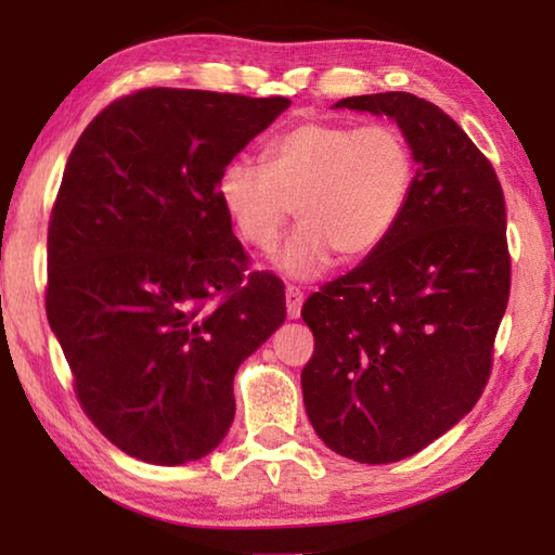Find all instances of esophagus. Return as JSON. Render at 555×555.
Segmentation results:
<instances>
[{
    "label": "esophagus",
    "mask_w": 555,
    "mask_h": 555,
    "mask_svg": "<svg viewBox=\"0 0 555 555\" xmlns=\"http://www.w3.org/2000/svg\"><path fill=\"white\" fill-rule=\"evenodd\" d=\"M300 306H304V291L298 286H286V313L291 321L300 315Z\"/></svg>",
    "instance_id": "esophagus-1"
}]
</instances>
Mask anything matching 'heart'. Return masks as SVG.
Listing matches in <instances>:
<instances>
[{"label": "heart", "instance_id": "1", "mask_svg": "<svg viewBox=\"0 0 555 555\" xmlns=\"http://www.w3.org/2000/svg\"><path fill=\"white\" fill-rule=\"evenodd\" d=\"M416 183V162L397 129L300 121L271 139L264 166L234 158L220 171L218 198L244 244L271 251L291 210L304 222L276 257L286 276L313 279L331 264L379 249Z\"/></svg>", "mask_w": 555, "mask_h": 555}]
</instances>
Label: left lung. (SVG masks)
I'll return each instance as SVG.
<instances>
[{
  "mask_svg": "<svg viewBox=\"0 0 555 555\" xmlns=\"http://www.w3.org/2000/svg\"><path fill=\"white\" fill-rule=\"evenodd\" d=\"M333 107L397 121L416 183L389 240L306 300L315 350L300 387L327 448L397 463L453 428L490 379L512 281L504 193L434 102L377 92Z\"/></svg>",
  "mask_w": 555,
  "mask_h": 555,
  "instance_id": "left-lung-1",
  "label": "left lung"
}]
</instances>
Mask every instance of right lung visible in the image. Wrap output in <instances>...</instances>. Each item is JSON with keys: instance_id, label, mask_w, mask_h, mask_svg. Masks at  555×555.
I'll use <instances>...</instances> for the list:
<instances>
[{"instance_id": "right-lung-1", "label": "right lung", "mask_w": 555, "mask_h": 555, "mask_svg": "<svg viewBox=\"0 0 555 555\" xmlns=\"http://www.w3.org/2000/svg\"><path fill=\"white\" fill-rule=\"evenodd\" d=\"M288 105L146 88L102 109L68 156L46 313L82 409L131 457L212 453L234 418V374L284 323L281 281L244 276L218 178Z\"/></svg>"}]
</instances>
